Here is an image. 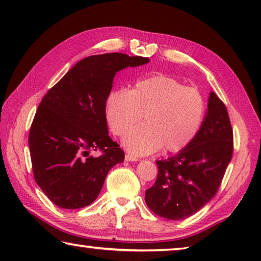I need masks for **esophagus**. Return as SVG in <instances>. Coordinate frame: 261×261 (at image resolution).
Instances as JSON below:
<instances>
[{
  "label": "esophagus",
  "instance_id": "34e87169",
  "mask_svg": "<svg viewBox=\"0 0 261 261\" xmlns=\"http://www.w3.org/2000/svg\"><path fill=\"white\" fill-rule=\"evenodd\" d=\"M125 161H131V162L139 161V159L135 155H132V154H125Z\"/></svg>",
  "mask_w": 261,
  "mask_h": 261
}]
</instances>
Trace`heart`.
<instances>
[{
  "label": "heart",
  "mask_w": 261,
  "mask_h": 261,
  "mask_svg": "<svg viewBox=\"0 0 261 261\" xmlns=\"http://www.w3.org/2000/svg\"><path fill=\"white\" fill-rule=\"evenodd\" d=\"M105 112L110 130L120 137L144 114L145 124L127 133L123 144L136 155H145L161 147L171 153L187 148L205 120L206 105L194 88L155 74L140 79L129 91L110 92Z\"/></svg>",
  "instance_id": "obj_1"
}]
</instances>
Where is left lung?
I'll return each mask as SVG.
<instances>
[{"mask_svg": "<svg viewBox=\"0 0 261 261\" xmlns=\"http://www.w3.org/2000/svg\"><path fill=\"white\" fill-rule=\"evenodd\" d=\"M232 152L227 108L211 92L205 120L194 140L176 155L156 161V180L145 192L148 208L175 221L197 213L218 192Z\"/></svg>", "mask_w": 261, "mask_h": 261, "instance_id": "left-lung-1", "label": "left lung"}]
</instances>
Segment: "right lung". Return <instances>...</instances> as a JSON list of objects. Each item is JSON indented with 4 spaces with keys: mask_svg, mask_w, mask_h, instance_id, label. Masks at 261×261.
I'll return each instance as SVG.
<instances>
[{
    "mask_svg": "<svg viewBox=\"0 0 261 261\" xmlns=\"http://www.w3.org/2000/svg\"><path fill=\"white\" fill-rule=\"evenodd\" d=\"M122 53L88 56L53 86L39 105L29 135L34 179L64 210L92 204L124 152L108 135L106 100L116 72L148 63ZM100 150L101 155H90Z\"/></svg>",
    "mask_w": 261,
    "mask_h": 261,
    "instance_id": "add662e5",
    "label": "right lung"
}]
</instances>
